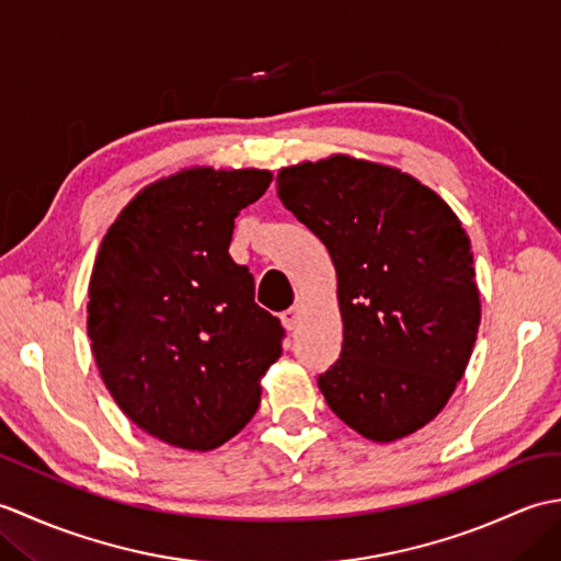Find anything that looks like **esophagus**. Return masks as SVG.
I'll use <instances>...</instances> for the list:
<instances>
[{"label": "esophagus", "mask_w": 561, "mask_h": 561, "mask_svg": "<svg viewBox=\"0 0 561 561\" xmlns=\"http://www.w3.org/2000/svg\"><path fill=\"white\" fill-rule=\"evenodd\" d=\"M279 318H282V325L284 328L296 330V328H299V323H301V318H304V306L296 304V306L287 308V311H284Z\"/></svg>", "instance_id": "34e87169"}]
</instances>
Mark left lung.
<instances>
[{
  "label": "left lung",
  "instance_id": "1",
  "mask_svg": "<svg viewBox=\"0 0 561 561\" xmlns=\"http://www.w3.org/2000/svg\"><path fill=\"white\" fill-rule=\"evenodd\" d=\"M282 205L328 248L340 359L318 378L356 434L390 444L446 408L480 328L470 238L432 187L350 153L287 165Z\"/></svg>",
  "mask_w": 561,
  "mask_h": 561
}]
</instances>
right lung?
I'll return each instance as SVG.
<instances>
[{"mask_svg":"<svg viewBox=\"0 0 561 561\" xmlns=\"http://www.w3.org/2000/svg\"><path fill=\"white\" fill-rule=\"evenodd\" d=\"M262 169L190 165L141 187L103 236L87 330L105 388L141 432L185 450L236 436L282 356L279 320L229 255L238 211L265 195Z\"/></svg>","mask_w":561,"mask_h":561,"instance_id":"right-lung-1","label":"right lung"}]
</instances>
